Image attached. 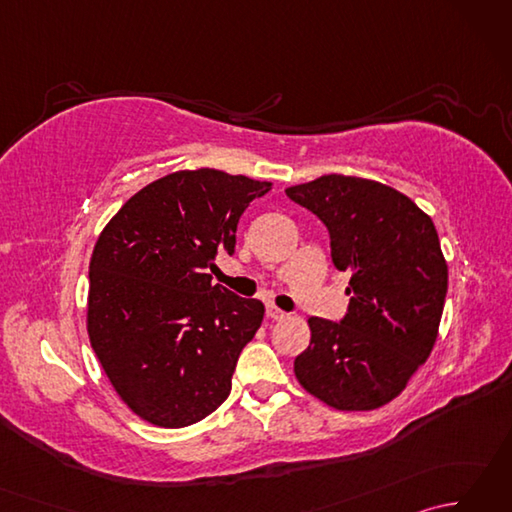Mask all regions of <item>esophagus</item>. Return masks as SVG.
Segmentation results:
<instances>
[{
  "mask_svg": "<svg viewBox=\"0 0 512 512\" xmlns=\"http://www.w3.org/2000/svg\"><path fill=\"white\" fill-rule=\"evenodd\" d=\"M266 317L273 319V321H284V319L288 317V314H286L284 310H279L277 306H268V308H266Z\"/></svg>",
  "mask_w": 512,
  "mask_h": 512,
  "instance_id": "1",
  "label": "esophagus"
}]
</instances>
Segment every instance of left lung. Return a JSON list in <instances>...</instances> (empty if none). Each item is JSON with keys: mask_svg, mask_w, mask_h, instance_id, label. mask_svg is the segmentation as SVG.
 <instances>
[{"mask_svg": "<svg viewBox=\"0 0 512 512\" xmlns=\"http://www.w3.org/2000/svg\"><path fill=\"white\" fill-rule=\"evenodd\" d=\"M286 195L325 224L334 266L352 273L345 317L308 319L295 376L334 409L383 407L438 339L449 270L436 226L407 195L365 178L330 173Z\"/></svg>", "mask_w": 512, "mask_h": 512, "instance_id": "8db88e82", "label": "left lung"}]
</instances>
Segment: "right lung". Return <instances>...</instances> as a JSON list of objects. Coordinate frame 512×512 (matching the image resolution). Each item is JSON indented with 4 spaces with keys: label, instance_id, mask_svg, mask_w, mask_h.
Instances as JSON below:
<instances>
[{
    "label": "right lung",
    "instance_id": "add662e5",
    "mask_svg": "<svg viewBox=\"0 0 512 512\" xmlns=\"http://www.w3.org/2000/svg\"><path fill=\"white\" fill-rule=\"evenodd\" d=\"M270 182L217 169L176 171L132 195L90 262L88 334L116 394L156 427L180 429L231 394L264 303L213 284L237 222Z\"/></svg>",
    "mask_w": 512,
    "mask_h": 512
}]
</instances>
